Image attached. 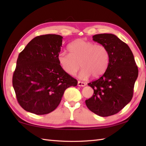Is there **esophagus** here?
Listing matches in <instances>:
<instances>
[{
    "instance_id": "esophagus-1",
    "label": "esophagus",
    "mask_w": 146,
    "mask_h": 146,
    "mask_svg": "<svg viewBox=\"0 0 146 146\" xmlns=\"http://www.w3.org/2000/svg\"><path fill=\"white\" fill-rule=\"evenodd\" d=\"M78 85L79 86H85L86 85V83L83 82H80V81H78Z\"/></svg>"
}]
</instances>
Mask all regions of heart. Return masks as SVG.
<instances>
[{
  "label": "heart",
  "mask_w": 146,
  "mask_h": 146,
  "mask_svg": "<svg viewBox=\"0 0 146 146\" xmlns=\"http://www.w3.org/2000/svg\"><path fill=\"white\" fill-rule=\"evenodd\" d=\"M70 53L61 52L58 55V63L65 72L75 75L81 66L80 78H87L90 75L98 78L105 73L109 61V52L105 46L79 39L68 47Z\"/></svg>",
  "instance_id": "heart-1"
}]
</instances>
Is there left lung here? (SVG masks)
I'll list each match as a JSON object with an SVG mask.
<instances>
[{"mask_svg": "<svg viewBox=\"0 0 146 146\" xmlns=\"http://www.w3.org/2000/svg\"><path fill=\"white\" fill-rule=\"evenodd\" d=\"M93 40L107 48L109 61L104 75L88 83L94 93L85 104L92 112L108 117L119 112L132 100L138 68L129 46L115 35L99 34Z\"/></svg>", "mask_w": 146, "mask_h": 146, "instance_id": "left-lung-1", "label": "left lung"}]
</instances>
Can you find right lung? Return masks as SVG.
I'll return each instance as SVG.
<instances>
[{"mask_svg": "<svg viewBox=\"0 0 146 146\" xmlns=\"http://www.w3.org/2000/svg\"><path fill=\"white\" fill-rule=\"evenodd\" d=\"M63 38L57 35L37 36L18 56L12 85L18 103L29 112H51L60 104L66 89L78 84L58 63Z\"/></svg>", "mask_w": 146, "mask_h": 146, "instance_id": "1", "label": "right lung"}]
</instances>
